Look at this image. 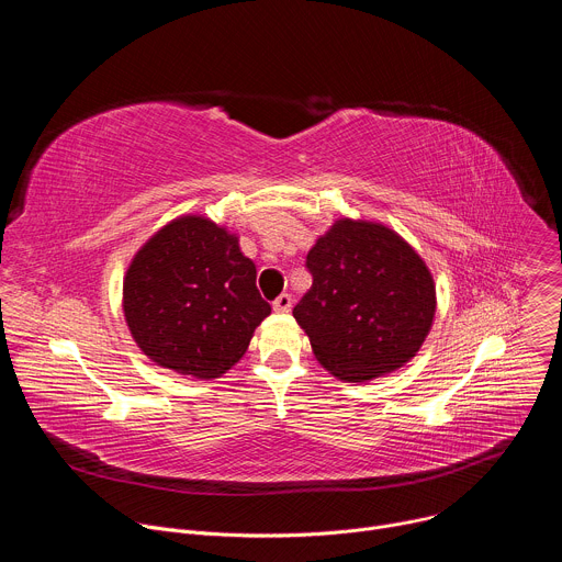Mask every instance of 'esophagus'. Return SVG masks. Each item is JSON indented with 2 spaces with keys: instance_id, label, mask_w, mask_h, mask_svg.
I'll use <instances>...</instances> for the list:
<instances>
[{
  "instance_id": "34e87169",
  "label": "esophagus",
  "mask_w": 562,
  "mask_h": 562,
  "mask_svg": "<svg viewBox=\"0 0 562 562\" xmlns=\"http://www.w3.org/2000/svg\"><path fill=\"white\" fill-rule=\"evenodd\" d=\"M291 304H293L291 295H289V293H282V295H278V297H276V302H273V311H278V313H286V311L291 308Z\"/></svg>"
}]
</instances>
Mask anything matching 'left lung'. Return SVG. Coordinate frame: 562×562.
Wrapping results in <instances>:
<instances>
[{
  "label": "left lung",
  "mask_w": 562,
  "mask_h": 562,
  "mask_svg": "<svg viewBox=\"0 0 562 562\" xmlns=\"http://www.w3.org/2000/svg\"><path fill=\"white\" fill-rule=\"evenodd\" d=\"M306 269L313 284L293 317L331 375L369 382L420 351L436 317V282L403 235L338 217L315 239Z\"/></svg>",
  "instance_id": "8db88e82"
}]
</instances>
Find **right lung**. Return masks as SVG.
<instances>
[{
    "label": "right lung",
    "mask_w": 562,
    "mask_h": 562,
    "mask_svg": "<svg viewBox=\"0 0 562 562\" xmlns=\"http://www.w3.org/2000/svg\"><path fill=\"white\" fill-rule=\"evenodd\" d=\"M122 308L150 362L198 380L226 373L271 313L237 233L200 213L167 222L137 249Z\"/></svg>",
    "instance_id": "1"
}]
</instances>
